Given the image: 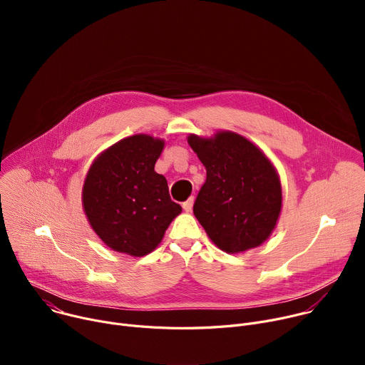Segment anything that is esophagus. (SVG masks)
Instances as JSON below:
<instances>
[{
  "mask_svg": "<svg viewBox=\"0 0 365 365\" xmlns=\"http://www.w3.org/2000/svg\"><path fill=\"white\" fill-rule=\"evenodd\" d=\"M193 202H195V199H193V196L192 197H189L186 202H183V210L186 211V212H190L192 211V207H193Z\"/></svg>",
  "mask_w": 365,
  "mask_h": 365,
  "instance_id": "esophagus-1",
  "label": "esophagus"
}]
</instances>
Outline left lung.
<instances>
[{"label": "left lung", "instance_id": "obj_1", "mask_svg": "<svg viewBox=\"0 0 365 365\" xmlns=\"http://www.w3.org/2000/svg\"><path fill=\"white\" fill-rule=\"evenodd\" d=\"M206 168L193 214L210 238L227 252L263 244L282 210L279 176L266 155L247 138L222 131L214 138L189 135Z\"/></svg>", "mask_w": 365, "mask_h": 365}]
</instances>
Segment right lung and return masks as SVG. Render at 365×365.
I'll list each match as a JSON object with an SVG mask.
<instances>
[{
	"label": "right lung",
	"mask_w": 365,
	"mask_h": 365,
	"mask_svg": "<svg viewBox=\"0 0 365 365\" xmlns=\"http://www.w3.org/2000/svg\"><path fill=\"white\" fill-rule=\"evenodd\" d=\"M163 140L137 134L103 151L83 185V210L99 238L118 252L141 257L162 241L182 206L165 176L154 172Z\"/></svg>",
	"instance_id": "add662e5"
}]
</instances>
